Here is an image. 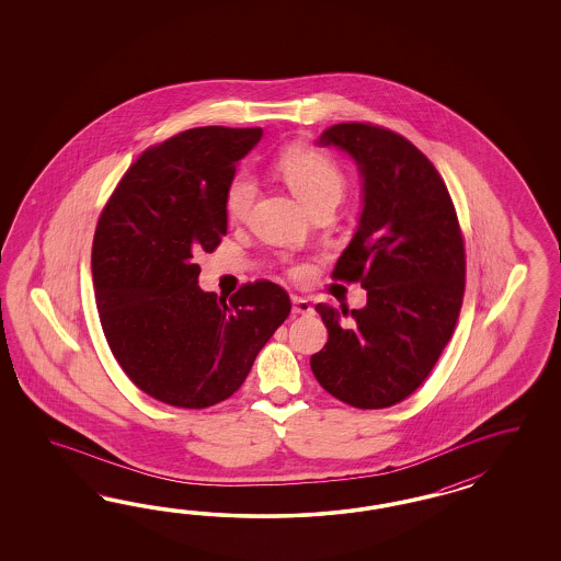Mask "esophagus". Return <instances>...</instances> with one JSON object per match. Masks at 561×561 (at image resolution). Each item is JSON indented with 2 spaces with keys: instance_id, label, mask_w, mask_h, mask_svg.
I'll use <instances>...</instances> for the list:
<instances>
[{
  "instance_id": "34e87169",
  "label": "esophagus",
  "mask_w": 561,
  "mask_h": 561,
  "mask_svg": "<svg viewBox=\"0 0 561 561\" xmlns=\"http://www.w3.org/2000/svg\"><path fill=\"white\" fill-rule=\"evenodd\" d=\"M291 312H294V314H312L314 308H312V305H310L306 298L291 296Z\"/></svg>"
}]
</instances>
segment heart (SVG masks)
Instances as JSON below:
<instances>
[{
  "mask_svg": "<svg viewBox=\"0 0 561 561\" xmlns=\"http://www.w3.org/2000/svg\"><path fill=\"white\" fill-rule=\"evenodd\" d=\"M277 170L288 183L291 193L312 209L321 204H340L345 193V176L337 162L327 153L308 148H288L277 158ZM259 185L247 170H238L224 188V211L232 221H242L253 209ZM296 277L305 275V267H294Z\"/></svg>",
  "mask_w": 561,
  "mask_h": 561,
  "instance_id": "b5f03b06",
  "label": "heart"
}]
</instances>
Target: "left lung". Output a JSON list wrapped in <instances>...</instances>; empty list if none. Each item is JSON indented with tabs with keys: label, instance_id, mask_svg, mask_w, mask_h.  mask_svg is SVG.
<instances>
[{
	"label": "left lung",
	"instance_id": "1",
	"mask_svg": "<svg viewBox=\"0 0 561 561\" xmlns=\"http://www.w3.org/2000/svg\"><path fill=\"white\" fill-rule=\"evenodd\" d=\"M317 146H333L357 164L362 211L333 277L359 282L368 300L350 314L317 305L329 340L310 368L343 403L391 408L424 382L459 319L465 247L457 211L438 170L405 137L340 123Z\"/></svg>",
	"mask_w": 561,
	"mask_h": 561
}]
</instances>
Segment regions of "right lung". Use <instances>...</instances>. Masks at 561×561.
Wrapping results in <instances>:
<instances>
[{"label": "right lung", "instance_id": "obj_1", "mask_svg": "<svg viewBox=\"0 0 561 561\" xmlns=\"http://www.w3.org/2000/svg\"><path fill=\"white\" fill-rule=\"evenodd\" d=\"M263 129L197 127L141 153L102 211L92 277L102 331L146 394L204 409L244 382L261 347L288 319L272 282L218 298L199 288L195 256L226 234L224 188Z\"/></svg>", "mask_w": 561, "mask_h": 561}]
</instances>
